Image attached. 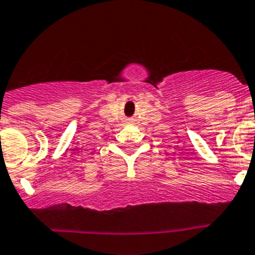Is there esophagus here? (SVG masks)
Instances as JSON below:
<instances>
[{
    "label": "esophagus",
    "mask_w": 255,
    "mask_h": 255,
    "mask_svg": "<svg viewBox=\"0 0 255 255\" xmlns=\"http://www.w3.org/2000/svg\"><path fill=\"white\" fill-rule=\"evenodd\" d=\"M127 122H129V120H127Z\"/></svg>",
    "instance_id": "esophagus-1"
}]
</instances>
